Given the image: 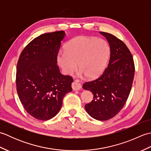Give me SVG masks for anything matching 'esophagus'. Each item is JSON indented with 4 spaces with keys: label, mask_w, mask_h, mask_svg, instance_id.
I'll list each match as a JSON object with an SVG mask.
<instances>
[{
    "label": "esophagus",
    "mask_w": 151,
    "mask_h": 151,
    "mask_svg": "<svg viewBox=\"0 0 151 151\" xmlns=\"http://www.w3.org/2000/svg\"><path fill=\"white\" fill-rule=\"evenodd\" d=\"M72 88L73 90H80L82 88L81 84L78 82H74L72 84Z\"/></svg>",
    "instance_id": "34e87169"
}]
</instances>
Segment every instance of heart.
I'll use <instances>...</instances> for the list:
<instances>
[{
	"instance_id": "obj_1",
	"label": "heart",
	"mask_w": 151,
	"mask_h": 151,
	"mask_svg": "<svg viewBox=\"0 0 151 151\" xmlns=\"http://www.w3.org/2000/svg\"><path fill=\"white\" fill-rule=\"evenodd\" d=\"M110 54V49L106 41L79 36L67 44L65 51L58 54L57 62L67 75H72L77 69L78 64L81 75L93 79L103 73Z\"/></svg>"
}]
</instances>
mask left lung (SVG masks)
<instances>
[{
	"label": "left lung",
	"mask_w": 151,
	"mask_h": 151,
	"mask_svg": "<svg viewBox=\"0 0 151 151\" xmlns=\"http://www.w3.org/2000/svg\"><path fill=\"white\" fill-rule=\"evenodd\" d=\"M99 33L110 45L108 65L100 77L84 83L82 88L93 95V101L85 105L86 111L95 119L106 121L116 115L126 103L135 67L132 54L123 41L111 34Z\"/></svg>",
	"instance_id": "left-lung-1"
}]
</instances>
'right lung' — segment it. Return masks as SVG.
<instances>
[{
  "label": "right lung",
  "mask_w": 151,
  "mask_h": 151,
  "mask_svg": "<svg viewBox=\"0 0 151 151\" xmlns=\"http://www.w3.org/2000/svg\"><path fill=\"white\" fill-rule=\"evenodd\" d=\"M64 31L40 35L27 45L18 60L17 91L28 114L38 120L47 121L60 111L62 100L72 91L73 78L60 73L57 55Z\"/></svg>",
  "instance_id": "right-lung-1"
}]
</instances>
